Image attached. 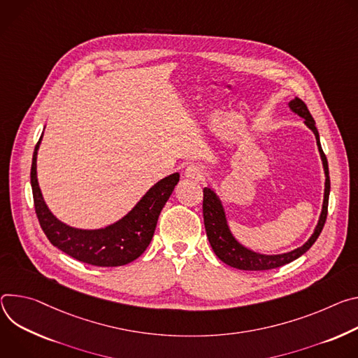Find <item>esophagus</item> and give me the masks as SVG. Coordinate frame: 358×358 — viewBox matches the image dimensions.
I'll return each mask as SVG.
<instances>
[{"mask_svg":"<svg viewBox=\"0 0 358 358\" xmlns=\"http://www.w3.org/2000/svg\"><path fill=\"white\" fill-rule=\"evenodd\" d=\"M205 168L199 164H192L185 169V176L193 180H202L205 178Z\"/></svg>","mask_w":358,"mask_h":358,"instance_id":"1","label":"esophagus"}]
</instances>
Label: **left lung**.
Listing matches in <instances>:
<instances>
[{
  "label": "left lung",
  "mask_w": 358,
  "mask_h": 358,
  "mask_svg": "<svg viewBox=\"0 0 358 358\" xmlns=\"http://www.w3.org/2000/svg\"><path fill=\"white\" fill-rule=\"evenodd\" d=\"M290 109L301 116L304 119V124L314 132L317 146H319V152L323 161V168L326 173V187H324V201H323V209L322 215L319 219V223H317L314 233L311 234L310 239L301 246L297 248L289 253L283 255H260L253 250L246 249L242 246L239 242H237L233 234L229 230L227 222H226V215L222 206V202L217 197V194L210 189L205 187L203 189V220H205V229L209 243L215 252V255L226 264L234 267V268H241V270H270L285 266L296 259H299L301 255H304L317 241V237L320 236L326 219H327V209H329V194H330V176H329V164H327V157L322 149L320 145V136L319 131L315 128V122L307 109V105L300 99L294 98L293 101L289 102Z\"/></svg>",
  "instance_id": "obj_1"
}]
</instances>
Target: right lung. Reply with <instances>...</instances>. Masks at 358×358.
I'll return each instance as SVG.
<instances>
[{
	"label": "right lung",
	"instance_id": "right-lung-1",
	"mask_svg": "<svg viewBox=\"0 0 358 358\" xmlns=\"http://www.w3.org/2000/svg\"><path fill=\"white\" fill-rule=\"evenodd\" d=\"M43 135L35 145L31 165L34 206L48 241L68 256L92 266L116 267L138 259L149 246L157 217L179 182V173L169 175L153 185L136 206L121 220L103 229L83 230L58 220L44 202L36 179V153Z\"/></svg>",
	"mask_w": 358,
	"mask_h": 358
}]
</instances>
